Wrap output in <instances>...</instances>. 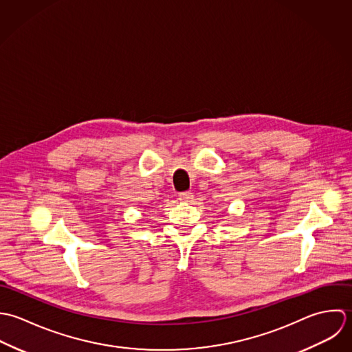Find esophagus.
Here are the masks:
<instances>
[{"instance_id":"34e87169","label":"esophagus","mask_w":352,"mask_h":352,"mask_svg":"<svg viewBox=\"0 0 352 352\" xmlns=\"http://www.w3.org/2000/svg\"><path fill=\"white\" fill-rule=\"evenodd\" d=\"M179 200L181 201H185V203H189V201H192L193 200V193L192 192H182V193H179Z\"/></svg>"}]
</instances>
